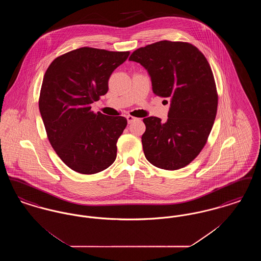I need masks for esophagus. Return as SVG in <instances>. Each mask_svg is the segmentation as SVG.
<instances>
[{
	"label": "esophagus",
	"mask_w": 261,
	"mask_h": 261,
	"mask_svg": "<svg viewBox=\"0 0 261 261\" xmlns=\"http://www.w3.org/2000/svg\"><path fill=\"white\" fill-rule=\"evenodd\" d=\"M126 118H127V121H128V123L130 124V123H132L135 119H136V117H134V116H132V115H127L126 116Z\"/></svg>",
	"instance_id": "1"
}]
</instances>
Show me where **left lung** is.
Returning <instances> with one entry per match:
<instances>
[{"label":"left lung","mask_w":261,"mask_h":261,"mask_svg":"<svg viewBox=\"0 0 261 261\" xmlns=\"http://www.w3.org/2000/svg\"><path fill=\"white\" fill-rule=\"evenodd\" d=\"M129 61L147 69L153 94L170 99L165 122L155 116L143 120L146 159L165 170L185 167L204 147L217 112L218 96L210 63L192 44L166 40L137 49Z\"/></svg>","instance_id":"obj_1"}]
</instances>
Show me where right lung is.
<instances>
[{"label":"right lung","instance_id":"right-lung-1","mask_svg":"<svg viewBox=\"0 0 261 261\" xmlns=\"http://www.w3.org/2000/svg\"><path fill=\"white\" fill-rule=\"evenodd\" d=\"M129 55L83 47L55 59L44 75L39 110L47 136L62 162L78 173H98L116 159L127 120L95 113L91 105L108 93L113 70Z\"/></svg>","mask_w":261,"mask_h":261}]
</instances>
